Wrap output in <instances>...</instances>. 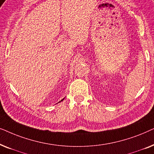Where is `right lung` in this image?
Instances as JSON below:
<instances>
[{
    "label": "right lung",
    "mask_w": 154,
    "mask_h": 154,
    "mask_svg": "<svg viewBox=\"0 0 154 154\" xmlns=\"http://www.w3.org/2000/svg\"><path fill=\"white\" fill-rule=\"evenodd\" d=\"M62 100H61V101H62Z\"/></svg>",
    "instance_id": "obj_1"
}]
</instances>
